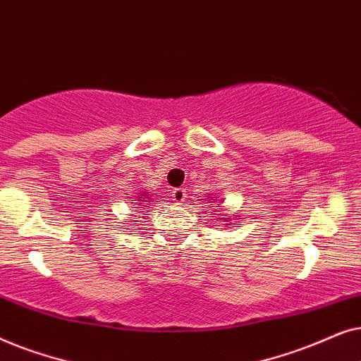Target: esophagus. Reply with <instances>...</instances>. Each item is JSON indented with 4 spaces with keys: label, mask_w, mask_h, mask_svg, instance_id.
<instances>
[{
    "label": "esophagus",
    "mask_w": 361,
    "mask_h": 361,
    "mask_svg": "<svg viewBox=\"0 0 361 361\" xmlns=\"http://www.w3.org/2000/svg\"><path fill=\"white\" fill-rule=\"evenodd\" d=\"M185 197H187L185 189H174V190H172V200H174L176 204H182V202L185 200Z\"/></svg>",
    "instance_id": "1"
}]
</instances>
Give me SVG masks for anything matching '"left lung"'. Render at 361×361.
Here are the masks:
<instances>
[{"mask_svg":"<svg viewBox=\"0 0 361 361\" xmlns=\"http://www.w3.org/2000/svg\"><path fill=\"white\" fill-rule=\"evenodd\" d=\"M207 200H212V202H216V197H209V199ZM226 221H230V220H226ZM226 225H230V224H226Z\"/></svg>","mask_w":361,"mask_h":361,"instance_id":"obj_1","label":"left lung"}]
</instances>
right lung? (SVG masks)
<instances>
[{
  "label": "right lung",
  "mask_w": 361,
  "mask_h": 361,
  "mask_svg": "<svg viewBox=\"0 0 361 361\" xmlns=\"http://www.w3.org/2000/svg\"><path fill=\"white\" fill-rule=\"evenodd\" d=\"M147 195H151V192H141L140 195H136V202H133V204L137 205V209H142V207H146L145 205L146 202H149V200H146V199H149Z\"/></svg>",
  "instance_id": "add662e5"
}]
</instances>
